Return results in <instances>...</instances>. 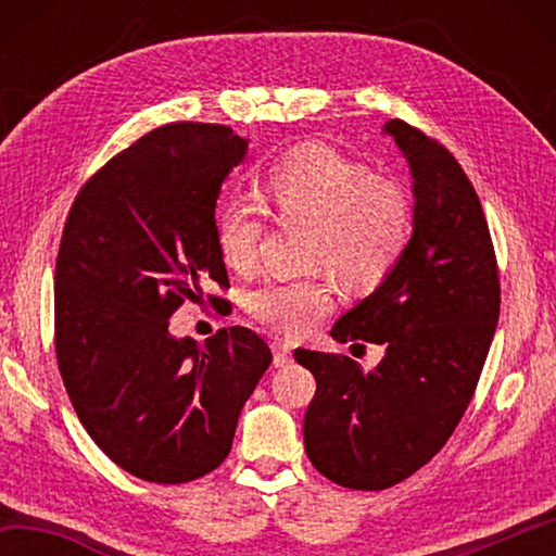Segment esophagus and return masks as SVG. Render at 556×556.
Segmentation results:
<instances>
[{"label": "esophagus", "mask_w": 556, "mask_h": 556, "mask_svg": "<svg viewBox=\"0 0 556 556\" xmlns=\"http://www.w3.org/2000/svg\"><path fill=\"white\" fill-rule=\"evenodd\" d=\"M271 353H275L277 368H285V365L291 361V348L281 341H271Z\"/></svg>", "instance_id": "obj_1"}]
</instances>
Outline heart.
<instances>
[{
  "label": "heart",
  "mask_w": 556,
  "mask_h": 556,
  "mask_svg": "<svg viewBox=\"0 0 556 556\" xmlns=\"http://www.w3.org/2000/svg\"><path fill=\"white\" fill-rule=\"evenodd\" d=\"M257 200L225 201L215 213L223 265L244 275L255 267L267 215L304 225L299 262L306 275L269 279L248 294V312L285 336H304L331 306L326 271L345 289L370 291L402 265L414 238V203L404 186L328 147H299L260 178Z\"/></svg>",
  "instance_id": "b5f03b06"
}]
</instances>
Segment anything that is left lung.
Listing matches in <instances>:
<instances>
[{"label":"left lung","mask_w":556,"mask_h":556,"mask_svg":"<svg viewBox=\"0 0 556 556\" xmlns=\"http://www.w3.org/2000/svg\"><path fill=\"white\" fill-rule=\"evenodd\" d=\"M414 176V238L402 265L338 318L336 341L384 348L375 370L296 348L316 392L304 417L314 468L351 491H384L434 458L473 397L501 316L483 205L456 156L404 119L384 125Z\"/></svg>","instance_id":"obj_1"}]
</instances>
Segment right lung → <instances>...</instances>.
Returning <instances> with one entry per match:
<instances>
[{"label": "right lung", "mask_w": 556, "mask_h": 556, "mask_svg": "<svg viewBox=\"0 0 556 556\" xmlns=\"http://www.w3.org/2000/svg\"><path fill=\"white\" fill-rule=\"evenodd\" d=\"M248 144L225 125L156 127L80 186L63 225L53 341L65 392L105 456L149 483L218 468L271 363L244 326L203 343L168 333L184 301L230 289L215 201ZM205 296L220 301L218 314L228 304Z\"/></svg>", "instance_id": "1"}]
</instances>
